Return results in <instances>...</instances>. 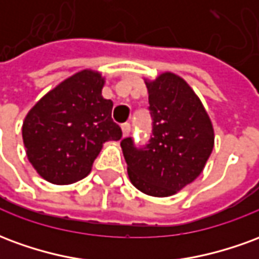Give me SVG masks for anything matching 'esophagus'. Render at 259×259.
Here are the masks:
<instances>
[{"instance_id":"obj_1","label":"esophagus","mask_w":259,"mask_h":259,"mask_svg":"<svg viewBox=\"0 0 259 259\" xmlns=\"http://www.w3.org/2000/svg\"><path fill=\"white\" fill-rule=\"evenodd\" d=\"M129 133H130V124L129 123L122 124V135H123V137L129 136Z\"/></svg>"}]
</instances>
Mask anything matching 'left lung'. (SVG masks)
Instances as JSON below:
<instances>
[{
  "mask_svg": "<svg viewBox=\"0 0 259 259\" xmlns=\"http://www.w3.org/2000/svg\"><path fill=\"white\" fill-rule=\"evenodd\" d=\"M152 118L148 144L120 141L132 185L152 197H169L195 180L213 150V127L201 100L172 72L146 80Z\"/></svg>",
  "mask_w": 259,
  "mask_h": 259,
  "instance_id": "1",
  "label": "left lung"
}]
</instances>
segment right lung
<instances>
[{"instance_id": "obj_1", "label": "right lung", "mask_w": 259, "mask_h": 259, "mask_svg": "<svg viewBox=\"0 0 259 259\" xmlns=\"http://www.w3.org/2000/svg\"><path fill=\"white\" fill-rule=\"evenodd\" d=\"M105 79L84 69L61 81L26 115L22 137L29 162L53 185H70L90 174L104 143L122 130L111 118L113 102L101 96Z\"/></svg>"}]
</instances>
